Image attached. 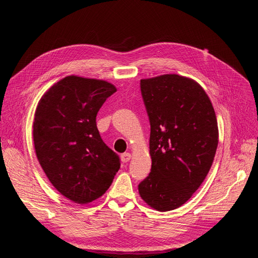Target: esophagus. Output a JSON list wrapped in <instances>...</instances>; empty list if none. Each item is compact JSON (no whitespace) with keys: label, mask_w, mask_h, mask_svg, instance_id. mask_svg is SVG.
I'll use <instances>...</instances> for the list:
<instances>
[{"label":"esophagus","mask_w":258,"mask_h":258,"mask_svg":"<svg viewBox=\"0 0 258 258\" xmlns=\"http://www.w3.org/2000/svg\"><path fill=\"white\" fill-rule=\"evenodd\" d=\"M131 158H132V155H131L130 153H124V154H122V156H121V160H122L123 162H127V161L131 160Z\"/></svg>","instance_id":"1"}]
</instances>
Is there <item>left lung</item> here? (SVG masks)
Wrapping results in <instances>:
<instances>
[{"instance_id": "1", "label": "left lung", "mask_w": 258, "mask_h": 258, "mask_svg": "<svg viewBox=\"0 0 258 258\" xmlns=\"http://www.w3.org/2000/svg\"><path fill=\"white\" fill-rule=\"evenodd\" d=\"M141 90L150 122L151 171L138 192L151 208L173 210L192 197L214 162L219 137L216 113L192 78H145Z\"/></svg>"}]
</instances>
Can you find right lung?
Here are the masks:
<instances>
[{"mask_svg": "<svg viewBox=\"0 0 258 258\" xmlns=\"http://www.w3.org/2000/svg\"><path fill=\"white\" fill-rule=\"evenodd\" d=\"M116 91L102 79L70 75L44 92L35 112V150L45 175L64 197L85 205L101 197L120 169L101 140L96 116Z\"/></svg>", "mask_w": 258, "mask_h": 258, "instance_id": "1", "label": "right lung"}]
</instances>
